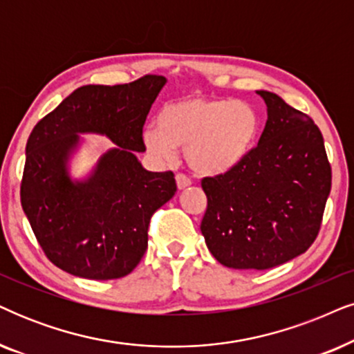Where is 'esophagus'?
I'll return each instance as SVG.
<instances>
[{"label":"esophagus","instance_id":"obj_1","mask_svg":"<svg viewBox=\"0 0 354 354\" xmlns=\"http://www.w3.org/2000/svg\"><path fill=\"white\" fill-rule=\"evenodd\" d=\"M176 180H177V187L178 190H185L187 187L192 185V180L188 178L187 176H183V174H177L176 176Z\"/></svg>","mask_w":354,"mask_h":354}]
</instances>
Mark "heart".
<instances>
[{"label":"heart","instance_id":"obj_1","mask_svg":"<svg viewBox=\"0 0 354 354\" xmlns=\"http://www.w3.org/2000/svg\"><path fill=\"white\" fill-rule=\"evenodd\" d=\"M259 128V113L242 100L183 97L164 105L158 127H146L141 138L156 159L172 160L176 148H187L195 172L216 176L249 156Z\"/></svg>","mask_w":354,"mask_h":354}]
</instances>
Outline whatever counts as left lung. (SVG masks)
<instances>
[{
  "label": "left lung",
  "mask_w": 354,
  "mask_h": 354,
  "mask_svg": "<svg viewBox=\"0 0 354 354\" xmlns=\"http://www.w3.org/2000/svg\"><path fill=\"white\" fill-rule=\"evenodd\" d=\"M267 104L259 145L231 171L205 177L201 234L219 263L267 270L304 254L317 237L332 188V167L314 120L279 95Z\"/></svg>",
  "instance_id": "8db88e82"
}]
</instances>
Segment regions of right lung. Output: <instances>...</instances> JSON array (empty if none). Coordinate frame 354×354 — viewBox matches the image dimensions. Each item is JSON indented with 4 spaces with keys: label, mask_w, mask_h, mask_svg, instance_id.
I'll return each mask as SVG.
<instances>
[{
    "label": "right lung",
    "mask_w": 354,
    "mask_h": 354,
    "mask_svg": "<svg viewBox=\"0 0 354 354\" xmlns=\"http://www.w3.org/2000/svg\"><path fill=\"white\" fill-rule=\"evenodd\" d=\"M166 77L146 75L130 84L82 86L45 115L26 145L21 205L48 260L87 279L127 277L148 249L156 209L177 192L171 171L149 172L143 125ZM80 132L107 136L104 153L84 181H73L67 162Z\"/></svg>",
    "instance_id": "right-lung-1"
}]
</instances>
